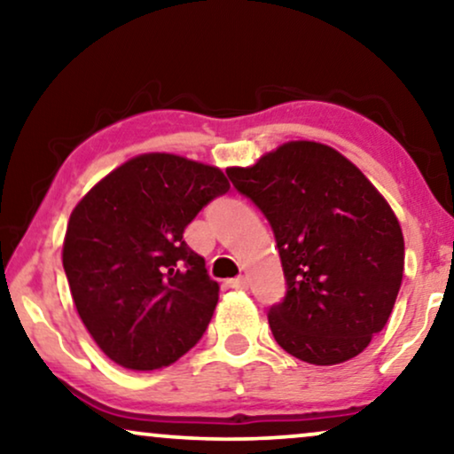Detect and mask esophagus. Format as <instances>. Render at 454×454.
Returning <instances> with one entry per match:
<instances>
[{
  "label": "esophagus",
  "instance_id": "obj_1",
  "mask_svg": "<svg viewBox=\"0 0 454 454\" xmlns=\"http://www.w3.org/2000/svg\"><path fill=\"white\" fill-rule=\"evenodd\" d=\"M227 285L231 289H247L250 287V281H247V277H235V278H229Z\"/></svg>",
  "mask_w": 454,
  "mask_h": 454
}]
</instances>
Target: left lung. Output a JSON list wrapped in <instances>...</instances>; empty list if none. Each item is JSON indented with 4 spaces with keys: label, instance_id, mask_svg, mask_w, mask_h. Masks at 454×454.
<instances>
[{
    "label": "left lung",
    "instance_id": "obj_1",
    "mask_svg": "<svg viewBox=\"0 0 454 454\" xmlns=\"http://www.w3.org/2000/svg\"><path fill=\"white\" fill-rule=\"evenodd\" d=\"M227 176L275 233L287 281L269 309L277 343L314 365L359 356L387 325L403 281L405 241L388 202L343 154L308 140Z\"/></svg>",
    "mask_w": 454,
    "mask_h": 454
}]
</instances>
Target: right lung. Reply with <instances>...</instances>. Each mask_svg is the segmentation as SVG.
I'll return each mask as SVG.
<instances>
[{"label": "right lung", "instance_id": "1", "mask_svg": "<svg viewBox=\"0 0 454 454\" xmlns=\"http://www.w3.org/2000/svg\"><path fill=\"white\" fill-rule=\"evenodd\" d=\"M227 190L216 167L153 153L117 167L72 210L64 270L80 318L115 364L157 370L200 340L219 285L184 231Z\"/></svg>", "mask_w": 454, "mask_h": 454}]
</instances>
